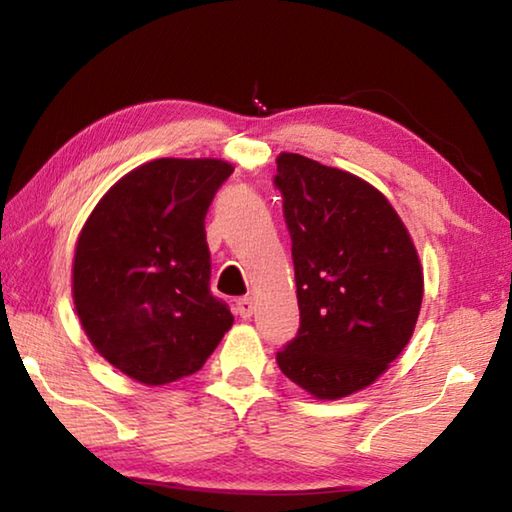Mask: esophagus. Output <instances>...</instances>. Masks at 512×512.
I'll use <instances>...</instances> for the list:
<instances>
[{
  "mask_svg": "<svg viewBox=\"0 0 512 512\" xmlns=\"http://www.w3.org/2000/svg\"><path fill=\"white\" fill-rule=\"evenodd\" d=\"M237 314L241 316V318H250L255 314V300L250 298V296H246V298H239L237 300Z\"/></svg>",
  "mask_w": 512,
  "mask_h": 512,
  "instance_id": "34e87169",
  "label": "esophagus"
}]
</instances>
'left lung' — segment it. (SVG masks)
<instances>
[{"label": "left lung", "instance_id": "left-lung-1", "mask_svg": "<svg viewBox=\"0 0 512 512\" xmlns=\"http://www.w3.org/2000/svg\"><path fill=\"white\" fill-rule=\"evenodd\" d=\"M275 162L300 307V332L277 366L316 400H341L375 384L409 345L422 264L377 187L298 153Z\"/></svg>", "mask_w": 512, "mask_h": 512}]
</instances>
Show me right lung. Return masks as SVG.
Listing matches in <instances>:
<instances>
[{
    "instance_id": "obj_1",
    "label": "right lung",
    "mask_w": 512,
    "mask_h": 512,
    "mask_svg": "<svg viewBox=\"0 0 512 512\" xmlns=\"http://www.w3.org/2000/svg\"><path fill=\"white\" fill-rule=\"evenodd\" d=\"M235 171L158 158L128 171L76 239L72 298L92 348L144 386L194 375L235 323L210 293L205 214Z\"/></svg>"
}]
</instances>
